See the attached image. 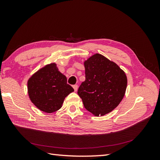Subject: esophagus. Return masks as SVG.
Masks as SVG:
<instances>
[{"instance_id": "esophagus-1", "label": "esophagus", "mask_w": 160, "mask_h": 160, "mask_svg": "<svg viewBox=\"0 0 160 160\" xmlns=\"http://www.w3.org/2000/svg\"><path fill=\"white\" fill-rule=\"evenodd\" d=\"M78 85H77V84H75V85H73V89H74V91H78Z\"/></svg>"}]
</instances>
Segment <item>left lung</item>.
<instances>
[{"label":"left lung","mask_w":160,"mask_h":160,"mask_svg":"<svg viewBox=\"0 0 160 160\" xmlns=\"http://www.w3.org/2000/svg\"><path fill=\"white\" fill-rule=\"evenodd\" d=\"M84 65L85 80L78 94L87 111L95 116H102L116 108L123 99L127 76L116 63L100 53L89 58Z\"/></svg>","instance_id":"obj_1"}]
</instances>
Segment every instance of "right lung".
Returning <instances> with one entry per match:
<instances>
[{"label": "right lung", "instance_id": "obj_1", "mask_svg": "<svg viewBox=\"0 0 160 160\" xmlns=\"http://www.w3.org/2000/svg\"><path fill=\"white\" fill-rule=\"evenodd\" d=\"M28 90L32 102L48 113L59 110L65 98L74 91L56 63L47 64L33 73L28 81Z\"/></svg>", "mask_w": 160, "mask_h": 160}]
</instances>
